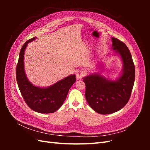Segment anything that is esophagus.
Instances as JSON below:
<instances>
[{
	"mask_svg": "<svg viewBox=\"0 0 150 150\" xmlns=\"http://www.w3.org/2000/svg\"><path fill=\"white\" fill-rule=\"evenodd\" d=\"M84 75H85V73L83 71L81 70L76 72V78L78 79H81L82 78H83Z\"/></svg>",
	"mask_w": 150,
	"mask_h": 150,
	"instance_id": "34e87169",
	"label": "esophagus"
}]
</instances>
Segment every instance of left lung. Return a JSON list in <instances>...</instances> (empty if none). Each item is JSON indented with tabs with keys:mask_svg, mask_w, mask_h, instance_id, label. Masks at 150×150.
Listing matches in <instances>:
<instances>
[{
	"mask_svg": "<svg viewBox=\"0 0 150 150\" xmlns=\"http://www.w3.org/2000/svg\"><path fill=\"white\" fill-rule=\"evenodd\" d=\"M112 46L119 54L123 64L121 76L115 81L94 73L83 78L86 84L85 97L94 111L101 115L115 112L128 102L135 79V68L128 47L117 38H112Z\"/></svg>",
	"mask_w": 150,
	"mask_h": 150,
	"instance_id": "obj_1",
	"label": "left lung"
}]
</instances>
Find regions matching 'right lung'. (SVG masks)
I'll return each mask as SVG.
<instances>
[{
	"label": "right lung",
	"instance_id": "add662e5",
	"mask_svg": "<svg viewBox=\"0 0 150 150\" xmlns=\"http://www.w3.org/2000/svg\"><path fill=\"white\" fill-rule=\"evenodd\" d=\"M35 39L26 41L21 49L16 67L17 82L22 97L31 110L40 113H52L62 105L76 78L75 74L70 75L47 88L37 87L30 83L25 73L24 56L28 44Z\"/></svg>",
	"mask_w": 150,
	"mask_h": 150
}]
</instances>
